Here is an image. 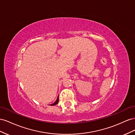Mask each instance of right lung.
Masks as SVG:
<instances>
[{"instance_id":"obj_1","label":"right lung","mask_w":135,"mask_h":135,"mask_svg":"<svg viewBox=\"0 0 135 135\" xmlns=\"http://www.w3.org/2000/svg\"><path fill=\"white\" fill-rule=\"evenodd\" d=\"M58 102H59V96H58V97H57V99H56V101L54 102V103L53 104H51V106H54V105H56V104L57 103H58Z\"/></svg>"}]
</instances>
